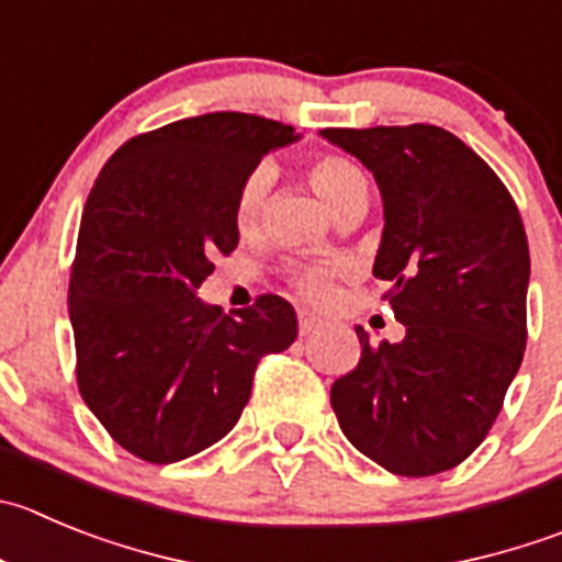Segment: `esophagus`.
I'll return each mask as SVG.
<instances>
[{"instance_id": "esophagus-1", "label": "esophagus", "mask_w": 562, "mask_h": 562, "mask_svg": "<svg viewBox=\"0 0 562 562\" xmlns=\"http://www.w3.org/2000/svg\"><path fill=\"white\" fill-rule=\"evenodd\" d=\"M322 327V318H316L313 313H299V333L311 335Z\"/></svg>"}]
</instances>
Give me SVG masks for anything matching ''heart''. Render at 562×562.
<instances>
[{
	"label": "heart",
	"mask_w": 562,
	"mask_h": 562,
	"mask_svg": "<svg viewBox=\"0 0 562 562\" xmlns=\"http://www.w3.org/2000/svg\"><path fill=\"white\" fill-rule=\"evenodd\" d=\"M307 180H311L313 191L327 202L335 216H344L355 207H369V180L363 171L355 166L352 160H346L340 155H322L307 166ZM271 182H274V171L271 166H257L249 171L244 182H240L238 199H235V218H238L240 229H251L260 224L266 213V202H269ZM296 288L305 293L307 299L329 296L333 291V269H305L296 274Z\"/></svg>",
	"instance_id": "obj_1"
}]
</instances>
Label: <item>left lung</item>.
I'll return each mask as SVG.
<instances>
[{
	"label": "left lung",
	"instance_id": "8db88e82",
	"mask_svg": "<svg viewBox=\"0 0 562 562\" xmlns=\"http://www.w3.org/2000/svg\"><path fill=\"white\" fill-rule=\"evenodd\" d=\"M382 196L374 277L391 282L400 344L358 327V369L329 402L358 452L391 474L463 463L496 422L527 346L529 246L516 202L480 155L432 124L322 130Z\"/></svg>",
	"mask_w": 562,
	"mask_h": 562
}]
</instances>
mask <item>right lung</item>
<instances>
[{"label": "right lung", "instance_id": "obj_1", "mask_svg": "<svg viewBox=\"0 0 562 562\" xmlns=\"http://www.w3.org/2000/svg\"><path fill=\"white\" fill-rule=\"evenodd\" d=\"M293 127L204 113L138 135L99 171L68 282L77 382L119 447L177 463L238 424L257 360L296 340L280 296L233 311L196 296L213 255L238 246L235 199Z\"/></svg>", "mask_w": 562, "mask_h": 562}]
</instances>
